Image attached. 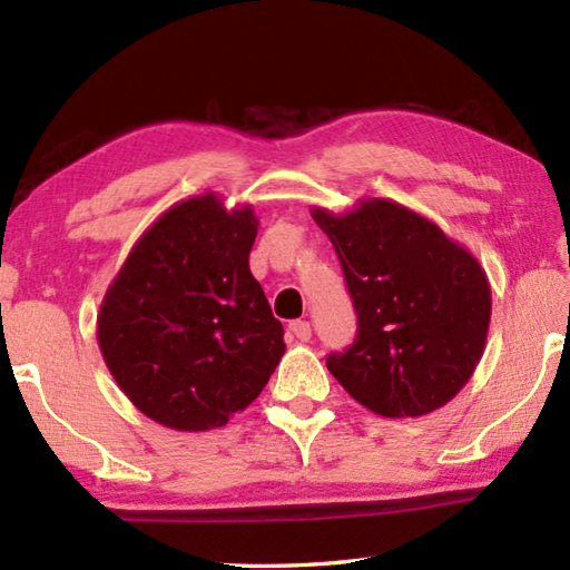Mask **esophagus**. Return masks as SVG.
Listing matches in <instances>:
<instances>
[{
  "label": "esophagus",
  "mask_w": 570,
  "mask_h": 570,
  "mask_svg": "<svg viewBox=\"0 0 570 570\" xmlns=\"http://www.w3.org/2000/svg\"><path fill=\"white\" fill-rule=\"evenodd\" d=\"M288 333H292V337H296V341L308 343L311 341V323L308 321H292L288 323Z\"/></svg>",
  "instance_id": "esophagus-1"
}]
</instances>
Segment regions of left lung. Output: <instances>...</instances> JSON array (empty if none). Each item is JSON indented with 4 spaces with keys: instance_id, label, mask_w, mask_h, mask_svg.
Returning a JSON list of instances; mask_svg holds the SVG:
<instances>
[{
    "instance_id": "left-lung-1",
    "label": "left lung",
    "mask_w": 570,
    "mask_h": 570,
    "mask_svg": "<svg viewBox=\"0 0 570 570\" xmlns=\"http://www.w3.org/2000/svg\"><path fill=\"white\" fill-rule=\"evenodd\" d=\"M311 215L333 242L357 313V341L328 357L333 377L377 416L445 406L475 372L490 331L492 292L475 254L390 198Z\"/></svg>"
}]
</instances>
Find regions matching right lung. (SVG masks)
Wrapping results in <instances>:
<instances>
[{"instance_id": "add662e5", "label": "right lung", "mask_w": 570, "mask_h": 570, "mask_svg": "<svg viewBox=\"0 0 570 570\" xmlns=\"http://www.w3.org/2000/svg\"><path fill=\"white\" fill-rule=\"evenodd\" d=\"M252 205L208 190L144 229L98 313V345L119 390L174 431H210L245 411L286 353L249 252Z\"/></svg>"}]
</instances>
